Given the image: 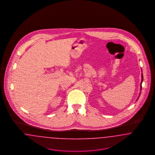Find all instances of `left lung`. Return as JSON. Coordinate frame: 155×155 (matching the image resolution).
Listing matches in <instances>:
<instances>
[{"label": "left lung", "instance_id": "left-lung-1", "mask_svg": "<svg viewBox=\"0 0 155 155\" xmlns=\"http://www.w3.org/2000/svg\"><path fill=\"white\" fill-rule=\"evenodd\" d=\"M141 77H142V78H141V82H140V91H141V89H142V82H143V74L142 73V75H141ZM140 94H139V95H140ZM138 97H139V96H138ZM138 97L137 98V100L138 99Z\"/></svg>", "mask_w": 155, "mask_h": 155}]
</instances>
